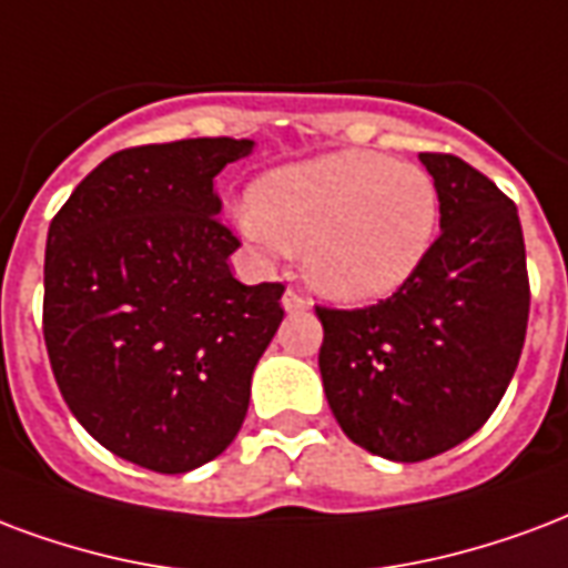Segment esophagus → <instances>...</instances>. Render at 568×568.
Wrapping results in <instances>:
<instances>
[{"label": "esophagus", "instance_id": "obj_1", "mask_svg": "<svg viewBox=\"0 0 568 568\" xmlns=\"http://www.w3.org/2000/svg\"><path fill=\"white\" fill-rule=\"evenodd\" d=\"M310 297L301 295V292H295V288H288L283 295V310L285 313H304V310H310Z\"/></svg>", "mask_w": 568, "mask_h": 568}]
</instances>
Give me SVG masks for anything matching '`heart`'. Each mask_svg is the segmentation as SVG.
Returning <instances> with one entry per match:
<instances>
[{"label": "heart", "instance_id": "heart-1", "mask_svg": "<svg viewBox=\"0 0 568 568\" xmlns=\"http://www.w3.org/2000/svg\"><path fill=\"white\" fill-rule=\"evenodd\" d=\"M237 229L264 250H304L310 283L339 304L394 295L430 255L439 189L424 168L339 150L262 174Z\"/></svg>", "mask_w": 568, "mask_h": 568}]
</instances>
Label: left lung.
Masks as SVG:
<instances>
[{"instance_id":"obj_1","label":"left lung","mask_w":568,"mask_h":568,"mask_svg":"<svg viewBox=\"0 0 568 568\" xmlns=\"http://www.w3.org/2000/svg\"><path fill=\"white\" fill-rule=\"evenodd\" d=\"M439 237L409 283L364 310H325L318 369L343 434L415 464L476 434L518 367L530 283L518 207L448 153H422Z\"/></svg>"}]
</instances>
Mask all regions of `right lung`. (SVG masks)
Instances as JSON below:
<instances>
[{"label":"right lung","instance_id":"obj_1","mask_svg":"<svg viewBox=\"0 0 568 568\" xmlns=\"http://www.w3.org/2000/svg\"><path fill=\"white\" fill-rule=\"evenodd\" d=\"M255 141L120 150L53 216L44 343L62 397L108 452L153 473L220 457L250 409L252 369L283 322V285H243L216 174Z\"/></svg>","mask_w":568,"mask_h":568}]
</instances>
